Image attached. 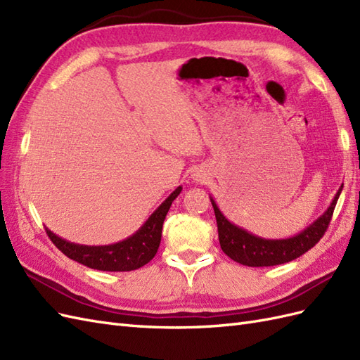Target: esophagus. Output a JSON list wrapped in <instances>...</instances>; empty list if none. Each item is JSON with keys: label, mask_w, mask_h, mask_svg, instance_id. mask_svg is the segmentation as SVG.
Returning <instances> with one entry per match:
<instances>
[{"label": "esophagus", "mask_w": 360, "mask_h": 360, "mask_svg": "<svg viewBox=\"0 0 360 360\" xmlns=\"http://www.w3.org/2000/svg\"><path fill=\"white\" fill-rule=\"evenodd\" d=\"M191 178H193V181H195L196 184H205L207 181H208V173H207V170L205 169H196L195 172H193V174H191Z\"/></svg>", "instance_id": "esophagus-1"}]
</instances>
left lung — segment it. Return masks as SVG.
Instances as JSON below:
<instances>
[{
  "label": "left lung",
  "mask_w": 360,
  "mask_h": 360,
  "mask_svg": "<svg viewBox=\"0 0 360 360\" xmlns=\"http://www.w3.org/2000/svg\"><path fill=\"white\" fill-rule=\"evenodd\" d=\"M342 188L344 184L336 191L328 208L316 220H313L309 226L304 228L298 234L285 238H264L229 222L226 216L217 207L216 200L210 196L217 220L220 248H222V251L229 259L243 266H251V268L276 266L298 259L300 255L315 246L327 231L330 219L333 216L336 202Z\"/></svg>",
  "instance_id": "1"
}]
</instances>
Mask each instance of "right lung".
<instances>
[{
  "mask_svg": "<svg viewBox=\"0 0 360 360\" xmlns=\"http://www.w3.org/2000/svg\"><path fill=\"white\" fill-rule=\"evenodd\" d=\"M182 187H176L170 196L156 208L149 219L129 236L124 240L110 245H79L65 240V238L54 234L47 228V234L51 242L65 254L68 259L80 264H85L91 269L108 271V272H129L135 271L149 263L161 243V233L164 219L172 207V202L179 196Z\"/></svg>",
  "mask_w": 360,
  "mask_h": 360,
  "instance_id": "1",
  "label": "right lung"
}]
</instances>
